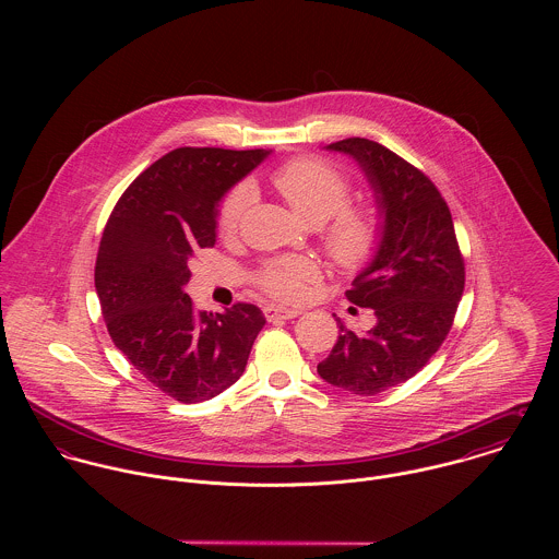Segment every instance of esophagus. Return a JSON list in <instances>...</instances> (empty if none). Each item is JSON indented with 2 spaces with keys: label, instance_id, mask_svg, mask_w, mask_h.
<instances>
[{
  "label": "esophagus",
  "instance_id": "esophagus-1",
  "mask_svg": "<svg viewBox=\"0 0 559 559\" xmlns=\"http://www.w3.org/2000/svg\"><path fill=\"white\" fill-rule=\"evenodd\" d=\"M299 314H301L299 310H288V308H282V306H266L264 308L266 320L297 319Z\"/></svg>",
  "mask_w": 559,
  "mask_h": 559
}]
</instances>
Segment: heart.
<instances>
[{
	"instance_id": "obj_1",
	"label": "heart",
	"mask_w": 559,
	"mask_h": 559,
	"mask_svg": "<svg viewBox=\"0 0 559 559\" xmlns=\"http://www.w3.org/2000/svg\"><path fill=\"white\" fill-rule=\"evenodd\" d=\"M273 187L308 222L322 225V245L326 253L344 269L366 266L383 239V222L374 206L346 204L350 198L348 178L329 160L299 157L280 165ZM251 202L249 185H237L219 204L217 230L226 237L239 230ZM320 269L310 255H280L258 271V286L282 301H299L308 284L319 280Z\"/></svg>"
}]
</instances>
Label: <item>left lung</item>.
<instances>
[{
    "instance_id": "1",
    "label": "left lung",
    "mask_w": 559,
    "mask_h": 559,
    "mask_svg": "<svg viewBox=\"0 0 559 559\" xmlns=\"http://www.w3.org/2000/svg\"><path fill=\"white\" fill-rule=\"evenodd\" d=\"M366 171L383 217V239L346 290L377 324L340 335L319 374L357 396H374L415 377L448 337L465 288V260L452 213L435 182L379 142L348 138L326 146Z\"/></svg>"
}]
</instances>
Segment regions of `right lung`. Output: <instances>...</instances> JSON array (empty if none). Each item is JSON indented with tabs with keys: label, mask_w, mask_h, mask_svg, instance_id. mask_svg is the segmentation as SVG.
<instances>
[{
	"label": "right lung",
	"mask_w": 559,
	"mask_h": 559,
	"mask_svg": "<svg viewBox=\"0 0 559 559\" xmlns=\"http://www.w3.org/2000/svg\"><path fill=\"white\" fill-rule=\"evenodd\" d=\"M269 151L176 148L116 202L98 245L94 286L114 344L169 399H215L245 372L262 312L237 304L198 312L182 290L198 249L215 245L217 202Z\"/></svg>",
	"instance_id": "1"
}]
</instances>
